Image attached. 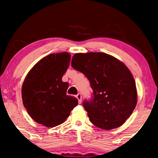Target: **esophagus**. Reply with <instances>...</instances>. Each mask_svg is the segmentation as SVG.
Returning a JSON list of instances; mask_svg holds the SVG:
<instances>
[{"instance_id":"esophagus-1","label":"esophagus","mask_w":158,"mask_h":158,"mask_svg":"<svg viewBox=\"0 0 158 158\" xmlns=\"http://www.w3.org/2000/svg\"><path fill=\"white\" fill-rule=\"evenodd\" d=\"M77 98L78 101H79V104H81V94H78L77 95Z\"/></svg>"}]
</instances>
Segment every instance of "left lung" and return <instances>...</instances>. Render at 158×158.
<instances>
[{
  "label": "left lung",
  "instance_id": "8db88e82",
  "mask_svg": "<svg viewBox=\"0 0 158 158\" xmlns=\"http://www.w3.org/2000/svg\"><path fill=\"white\" fill-rule=\"evenodd\" d=\"M71 65L85 74L93 89V99L83 102L90 122L105 130L122 126L137 102L129 69L114 56L99 52L74 54Z\"/></svg>",
  "mask_w": 158,
  "mask_h": 158
}]
</instances>
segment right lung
<instances>
[{
	"instance_id": "right-lung-1",
	"label": "right lung",
	"mask_w": 158,
	"mask_h": 158,
	"mask_svg": "<svg viewBox=\"0 0 158 158\" xmlns=\"http://www.w3.org/2000/svg\"><path fill=\"white\" fill-rule=\"evenodd\" d=\"M70 58L67 52L45 56L34 65L23 81V106L39 124L50 128L59 126L78 105L77 98L67 95L68 83L61 80Z\"/></svg>"
}]
</instances>
